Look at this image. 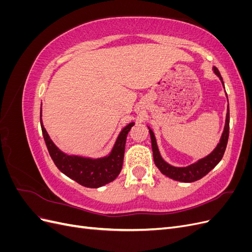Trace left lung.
Masks as SVG:
<instances>
[{
  "label": "left lung",
  "instance_id": "8db88e82",
  "mask_svg": "<svg viewBox=\"0 0 252 252\" xmlns=\"http://www.w3.org/2000/svg\"><path fill=\"white\" fill-rule=\"evenodd\" d=\"M213 70H215V73L220 78V80L222 81V84L224 86L223 79L220 77V73L218 68L213 67ZM149 133L151 138L152 152H154V159L159 171H161L163 174H165L166 177H168L172 180L185 182V183H191L205 177V175L215 168V167L220 163V159H222L226 150L228 138H229V107L227 109L224 131L222 136H220V143L218 144L216 149L206 158H201L196 163L189 165L187 167H174L169 165L168 163H166L162 158L161 155H159V151L156 141V136L154 134V131H152L150 128H149Z\"/></svg>",
  "mask_w": 252,
  "mask_h": 252
}]
</instances>
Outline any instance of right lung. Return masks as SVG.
I'll return each instance as SVG.
<instances>
[{
	"mask_svg": "<svg viewBox=\"0 0 252 252\" xmlns=\"http://www.w3.org/2000/svg\"><path fill=\"white\" fill-rule=\"evenodd\" d=\"M133 125L134 123L128 124L121 131L108 157L94 159L77 156H68L61 151L50 140L41 119V127L45 143H46L52 161L55 162L59 170L66 174L68 178L79 183L80 185L89 188H98L117 179L122 170V167H123L127 134Z\"/></svg>",
	"mask_w": 252,
	"mask_h": 252,
	"instance_id": "add662e5",
	"label": "right lung"
}]
</instances>
